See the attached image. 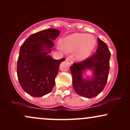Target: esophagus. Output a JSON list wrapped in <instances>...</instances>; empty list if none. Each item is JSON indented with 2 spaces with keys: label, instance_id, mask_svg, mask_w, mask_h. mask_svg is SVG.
<instances>
[{
  "label": "esophagus",
  "instance_id": "34e87169",
  "mask_svg": "<svg viewBox=\"0 0 130 130\" xmlns=\"http://www.w3.org/2000/svg\"><path fill=\"white\" fill-rule=\"evenodd\" d=\"M66 60L67 61V62H68V63H69L70 64H71L73 63V59H72V58L71 57H67V58L66 59Z\"/></svg>",
  "mask_w": 130,
  "mask_h": 130
}]
</instances>
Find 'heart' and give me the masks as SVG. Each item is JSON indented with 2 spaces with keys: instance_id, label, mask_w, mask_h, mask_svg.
I'll list each match as a JSON object with an SVG mask.
<instances>
[{
  "instance_id": "1",
  "label": "heart",
  "mask_w": 130,
  "mask_h": 130,
  "mask_svg": "<svg viewBox=\"0 0 130 130\" xmlns=\"http://www.w3.org/2000/svg\"><path fill=\"white\" fill-rule=\"evenodd\" d=\"M96 45V40L93 36L76 33L66 37L63 40V47L60 45L59 48L69 52L77 50L76 55L77 59L84 60L91 54Z\"/></svg>"
}]
</instances>
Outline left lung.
I'll return each mask as SVG.
<instances>
[{
	"mask_svg": "<svg viewBox=\"0 0 130 130\" xmlns=\"http://www.w3.org/2000/svg\"><path fill=\"white\" fill-rule=\"evenodd\" d=\"M98 40L96 53L70 67L75 91L77 94L89 99L98 96L102 91L107 84L110 70V50L104 42L99 38ZM87 69L93 71V77L90 79L83 78Z\"/></svg>",
	"mask_w": 130,
	"mask_h": 130,
	"instance_id": "1",
	"label": "left lung"
}]
</instances>
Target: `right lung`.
I'll use <instances>...</instances> for the list:
<instances>
[{
  "mask_svg": "<svg viewBox=\"0 0 130 130\" xmlns=\"http://www.w3.org/2000/svg\"><path fill=\"white\" fill-rule=\"evenodd\" d=\"M60 31L48 28L31 34L20 48L17 74L21 87L33 97L50 93L55 84L59 65L65 60L51 57V48Z\"/></svg>",
  "mask_w": 130,
  "mask_h": 130,
  "instance_id": "obj_1",
  "label": "right lung"
}]
</instances>
